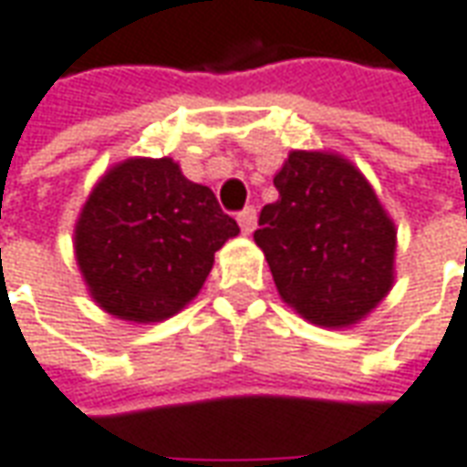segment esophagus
<instances>
[{
    "instance_id": "esophagus-1",
    "label": "esophagus",
    "mask_w": 467,
    "mask_h": 467,
    "mask_svg": "<svg viewBox=\"0 0 467 467\" xmlns=\"http://www.w3.org/2000/svg\"><path fill=\"white\" fill-rule=\"evenodd\" d=\"M236 221H239L241 231H244V234L249 236L254 228H256V211H254V208H244V211L236 215Z\"/></svg>"
}]
</instances>
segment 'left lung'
I'll list each match as a JSON object with an SVG mask.
<instances>
[{
  "instance_id": "left-lung-1",
  "label": "left lung",
  "mask_w": 467,
  "mask_h": 467,
  "mask_svg": "<svg viewBox=\"0 0 467 467\" xmlns=\"http://www.w3.org/2000/svg\"><path fill=\"white\" fill-rule=\"evenodd\" d=\"M275 188L254 241L279 297L313 326L361 323L397 275V226L371 182L343 154L292 150Z\"/></svg>"
}]
</instances>
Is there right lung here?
Here are the masks:
<instances>
[{"instance_id":"add662e5","label":"right lung","mask_w":467,"mask_h":467,"mask_svg":"<svg viewBox=\"0 0 467 467\" xmlns=\"http://www.w3.org/2000/svg\"><path fill=\"white\" fill-rule=\"evenodd\" d=\"M239 236L211 188L172 157H130L93 185L73 228L93 302L127 323H162L195 300L215 252Z\"/></svg>"}]
</instances>
